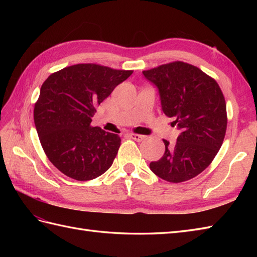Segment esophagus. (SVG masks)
Listing matches in <instances>:
<instances>
[{
  "mask_svg": "<svg viewBox=\"0 0 257 257\" xmlns=\"http://www.w3.org/2000/svg\"><path fill=\"white\" fill-rule=\"evenodd\" d=\"M129 137L134 139V140H136V141H138V143H139V141H143L145 139V136L138 135V134H129Z\"/></svg>",
  "mask_w": 257,
  "mask_h": 257,
  "instance_id": "obj_1",
  "label": "esophagus"
}]
</instances>
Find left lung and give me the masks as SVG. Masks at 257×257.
I'll return each mask as SVG.
<instances>
[{
    "mask_svg": "<svg viewBox=\"0 0 257 257\" xmlns=\"http://www.w3.org/2000/svg\"><path fill=\"white\" fill-rule=\"evenodd\" d=\"M143 73L159 89L162 111L181 130L174 145L163 140L166 151L150 163L151 171L168 182L188 181L210 166L223 144L227 125L224 96L215 79L184 62Z\"/></svg>",
    "mask_w": 257,
    "mask_h": 257,
    "instance_id": "8db88e82",
    "label": "left lung"
}]
</instances>
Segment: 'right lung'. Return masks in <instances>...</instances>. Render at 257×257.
I'll return each mask as SVG.
<instances>
[{
  "label": "right lung",
  "instance_id": "obj_1",
  "mask_svg": "<svg viewBox=\"0 0 257 257\" xmlns=\"http://www.w3.org/2000/svg\"><path fill=\"white\" fill-rule=\"evenodd\" d=\"M134 70L77 64L47 77L34 107V122L45 155L59 171L78 181L105 173L121 139L91 127L96 108Z\"/></svg>",
  "mask_w": 257,
  "mask_h": 257
}]
</instances>
